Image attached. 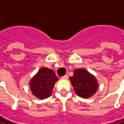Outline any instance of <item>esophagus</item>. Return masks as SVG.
<instances>
[{"instance_id":"34e87169","label":"esophagus","mask_w":124,"mask_h":124,"mask_svg":"<svg viewBox=\"0 0 124 124\" xmlns=\"http://www.w3.org/2000/svg\"><path fill=\"white\" fill-rule=\"evenodd\" d=\"M67 78H68V76L67 75H64V76L62 77V79H67Z\"/></svg>"}]
</instances>
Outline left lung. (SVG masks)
<instances>
[{
    "label": "left lung",
    "mask_w": 124,
    "mask_h": 124,
    "mask_svg": "<svg viewBox=\"0 0 124 124\" xmlns=\"http://www.w3.org/2000/svg\"><path fill=\"white\" fill-rule=\"evenodd\" d=\"M70 81L76 94L82 98H88L95 94L98 84L95 77L84 69L74 70Z\"/></svg>",
    "instance_id": "left-lung-1"
}]
</instances>
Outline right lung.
<instances>
[{"mask_svg": "<svg viewBox=\"0 0 124 124\" xmlns=\"http://www.w3.org/2000/svg\"><path fill=\"white\" fill-rule=\"evenodd\" d=\"M58 80L55 73L48 68L43 67L32 79L30 85L32 94L40 99L49 97L56 81Z\"/></svg>", "mask_w": 124, "mask_h": 124, "instance_id": "add662e5", "label": "right lung"}]
</instances>
